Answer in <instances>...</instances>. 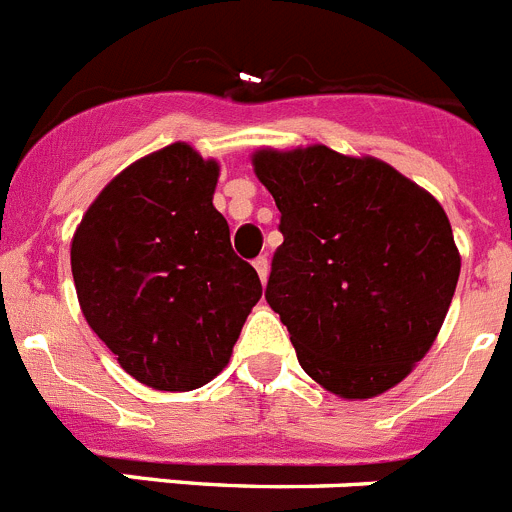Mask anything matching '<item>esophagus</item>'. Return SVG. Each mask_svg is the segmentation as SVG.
Instances as JSON below:
<instances>
[{
  "mask_svg": "<svg viewBox=\"0 0 512 512\" xmlns=\"http://www.w3.org/2000/svg\"><path fill=\"white\" fill-rule=\"evenodd\" d=\"M255 270H257V275H260V281H262V283L268 281V273H270L268 257H257V260H255Z\"/></svg>",
  "mask_w": 512,
  "mask_h": 512,
  "instance_id": "esophagus-1",
  "label": "esophagus"
}]
</instances>
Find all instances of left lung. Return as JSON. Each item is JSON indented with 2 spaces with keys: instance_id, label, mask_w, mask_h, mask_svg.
Here are the masks:
<instances>
[{
  "instance_id": "obj_1",
  "label": "left lung",
  "mask_w": 512,
  "mask_h": 512,
  "mask_svg": "<svg viewBox=\"0 0 512 512\" xmlns=\"http://www.w3.org/2000/svg\"><path fill=\"white\" fill-rule=\"evenodd\" d=\"M281 211L265 299L311 379L342 399L397 386L435 342L461 257L443 206L373 157L252 154Z\"/></svg>"
}]
</instances>
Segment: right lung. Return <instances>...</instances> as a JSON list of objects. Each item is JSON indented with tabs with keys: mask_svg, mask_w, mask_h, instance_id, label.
I'll list each match as a JSON object with an SVG mask.
<instances>
[{
	"mask_svg": "<svg viewBox=\"0 0 512 512\" xmlns=\"http://www.w3.org/2000/svg\"><path fill=\"white\" fill-rule=\"evenodd\" d=\"M219 162L164 146L102 188L71 239L79 306L133 379L190 391L219 376L262 286L213 208Z\"/></svg>",
	"mask_w": 512,
	"mask_h": 512,
	"instance_id": "add662e5",
	"label": "right lung"
}]
</instances>
